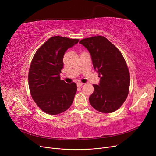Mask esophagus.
Listing matches in <instances>:
<instances>
[{"mask_svg":"<svg viewBox=\"0 0 156 156\" xmlns=\"http://www.w3.org/2000/svg\"><path fill=\"white\" fill-rule=\"evenodd\" d=\"M83 85V83H81V82L77 83V87H81V86H82Z\"/></svg>","mask_w":156,"mask_h":156,"instance_id":"obj_1","label":"esophagus"}]
</instances>
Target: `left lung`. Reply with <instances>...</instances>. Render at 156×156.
Instances as JSON below:
<instances>
[{"label":"left lung","instance_id":"8db88e82","mask_svg":"<svg viewBox=\"0 0 156 156\" xmlns=\"http://www.w3.org/2000/svg\"><path fill=\"white\" fill-rule=\"evenodd\" d=\"M79 43L88 51L100 78L99 85H93L94 91L89 97L90 103L99 112H114L124 103L129 92V73L123 57L102 36L85 38Z\"/></svg>","mask_w":156,"mask_h":156}]
</instances>
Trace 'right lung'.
<instances>
[{
  "label": "right lung",
  "instance_id": "1",
  "mask_svg": "<svg viewBox=\"0 0 156 156\" xmlns=\"http://www.w3.org/2000/svg\"><path fill=\"white\" fill-rule=\"evenodd\" d=\"M78 42V39L52 37L38 49L32 59L28 74L30 93L37 105L48 114L66 111L73 102L76 85L61 80L60 73L64 53Z\"/></svg>",
  "mask_w": 156,
  "mask_h": 156
}]
</instances>
